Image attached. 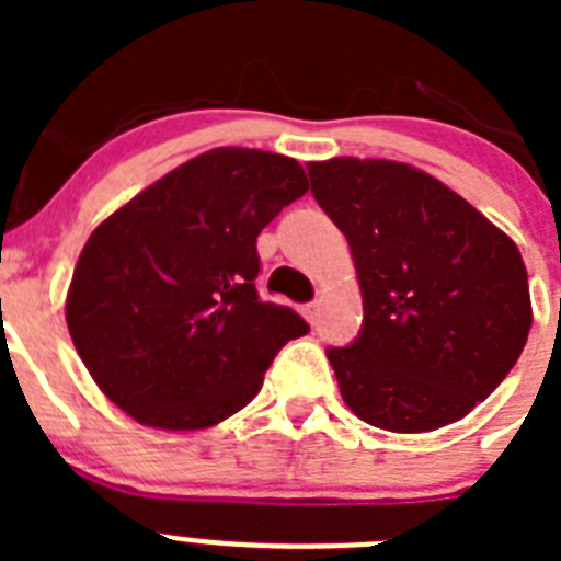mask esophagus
Returning <instances> with one entry per match:
<instances>
[{"label":"esophagus","instance_id":"esophagus-1","mask_svg":"<svg viewBox=\"0 0 561 561\" xmlns=\"http://www.w3.org/2000/svg\"><path fill=\"white\" fill-rule=\"evenodd\" d=\"M317 311H320V304H317V300H311V304L300 306V314H304L306 320H309V323H314V320H317Z\"/></svg>","mask_w":561,"mask_h":561}]
</instances>
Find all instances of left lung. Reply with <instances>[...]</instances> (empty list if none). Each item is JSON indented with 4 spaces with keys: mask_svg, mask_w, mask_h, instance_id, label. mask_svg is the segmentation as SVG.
<instances>
[{
    "mask_svg": "<svg viewBox=\"0 0 561 561\" xmlns=\"http://www.w3.org/2000/svg\"><path fill=\"white\" fill-rule=\"evenodd\" d=\"M311 196L345 232L362 329L325 348L362 421L430 433L508 376L531 329L517 244L430 173L390 160L309 162Z\"/></svg>",
    "mask_w": 561,
    "mask_h": 561,
    "instance_id": "1",
    "label": "left lung"
}]
</instances>
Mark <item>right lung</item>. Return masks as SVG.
<instances>
[{
  "mask_svg": "<svg viewBox=\"0 0 561 561\" xmlns=\"http://www.w3.org/2000/svg\"><path fill=\"white\" fill-rule=\"evenodd\" d=\"M309 191L300 162L213 148L112 213L83 247L67 325L98 388L140 424L205 430L247 408L309 323L257 297V232Z\"/></svg>",
  "mask_w": 561,
  "mask_h": 561,
  "instance_id": "1",
  "label": "right lung"
}]
</instances>
